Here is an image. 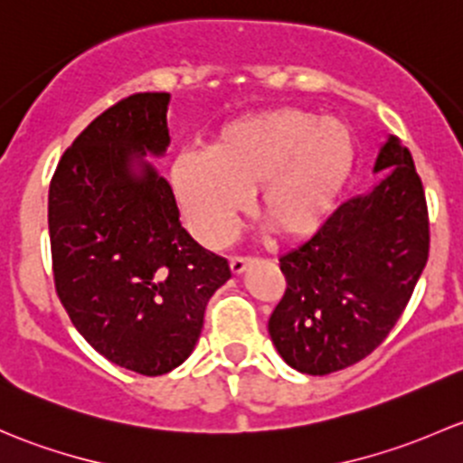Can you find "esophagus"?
<instances>
[{"instance_id":"esophagus-1","label":"esophagus","mask_w":463,"mask_h":463,"mask_svg":"<svg viewBox=\"0 0 463 463\" xmlns=\"http://www.w3.org/2000/svg\"><path fill=\"white\" fill-rule=\"evenodd\" d=\"M250 263H254V259H250V256H232L230 259V267L233 274H242V271L250 267Z\"/></svg>"}]
</instances>
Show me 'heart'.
I'll list each match as a JSON object with an SVG mask.
<instances>
[{"label": "heart", "instance_id": "b5f03b06", "mask_svg": "<svg viewBox=\"0 0 463 463\" xmlns=\"http://www.w3.org/2000/svg\"><path fill=\"white\" fill-rule=\"evenodd\" d=\"M356 136L345 120L303 107L242 118L221 133L213 156L183 154L174 187L184 218L207 247H222L256 192V216L280 241L314 236L350 178Z\"/></svg>", "mask_w": 463, "mask_h": 463}]
</instances>
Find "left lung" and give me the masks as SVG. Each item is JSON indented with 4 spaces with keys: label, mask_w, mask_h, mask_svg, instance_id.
<instances>
[{
    "label": "left lung",
    "mask_w": 463,
    "mask_h": 463,
    "mask_svg": "<svg viewBox=\"0 0 463 463\" xmlns=\"http://www.w3.org/2000/svg\"><path fill=\"white\" fill-rule=\"evenodd\" d=\"M373 192L345 200L301 247L280 256L283 298L267 330L285 364L323 376L359 364L390 335L430 250L426 194L399 137L381 146Z\"/></svg>",
    "instance_id": "left-lung-1"
}]
</instances>
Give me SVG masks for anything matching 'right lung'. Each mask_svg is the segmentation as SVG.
<instances>
[{
  "instance_id": "1",
  "label": "right lung",
  "mask_w": 463,
  "mask_h": 463,
  "mask_svg": "<svg viewBox=\"0 0 463 463\" xmlns=\"http://www.w3.org/2000/svg\"><path fill=\"white\" fill-rule=\"evenodd\" d=\"M169 93H133L75 137L49 189L55 292L104 359L145 376L178 368L230 263L180 227L145 154L169 146ZM137 164L140 172L132 166Z\"/></svg>"
}]
</instances>
